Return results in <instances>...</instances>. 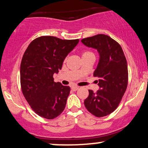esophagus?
Masks as SVG:
<instances>
[{"label":"esophagus","instance_id":"obj_1","mask_svg":"<svg viewBox=\"0 0 148 148\" xmlns=\"http://www.w3.org/2000/svg\"><path fill=\"white\" fill-rule=\"evenodd\" d=\"M79 88V86H72L71 87V90H74V91H76V90H77Z\"/></svg>","mask_w":148,"mask_h":148}]
</instances>
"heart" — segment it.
<instances>
[{
  "instance_id": "1",
  "label": "heart",
  "mask_w": 148,
  "mask_h": 148,
  "mask_svg": "<svg viewBox=\"0 0 148 148\" xmlns=\"http://www.w3.org/2000/svg\"><path fill=\"white\" fill-rule=\"evenodd\" d=\"M88 53H90V52H85V53H83L82 56H85V55H87V54H88Z\"/></svg>"
}]
</instances>
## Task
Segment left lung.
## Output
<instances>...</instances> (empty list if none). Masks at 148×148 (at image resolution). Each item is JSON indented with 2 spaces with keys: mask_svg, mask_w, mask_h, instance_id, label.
<instances>
[{
  "mask_svg": "<svg viewBox=\"0 0 148 148\" xmlns=\"http://www.w3.org/2000/svg\"><path fill=\"white\" fill-rule=\"evenodd\" d=\"M82 43L97 50L99 61L93 73L99 78V90H88L84 100L88 111L97 117L107 116L118 107L128 85V66L122 48L111 37L98 34L84 38Z\"/></svg>",
  "mask_w": 148,
  "mask_h": 148,
  "instance_id": "8db88e82",
  "label": "left lung"
}]
</instances>
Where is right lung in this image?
Masks as SVG:
<instances>
[{"mask_svg":"<svg viewBox=\"0 0 148 148\" xmlns=\"http://www.w3.org/2000/svg\"><path fill=\"white\" fill-rule=\"evenodd\" d=\"M79 41L43 36L31 42L24 52L20 65L21 87L31 108L40 116L53 119L65 108L70 88L55 82L53 77Z\"/></svg>","mask_w":148,"mask_h":148,"instance_id":"right-lung-1","label":"right lung"}]
</instances>
